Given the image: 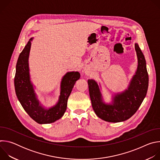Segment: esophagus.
<instances>
[{
  "mask_svg": "<svg viewBox=\"0 0 160 160\" xmlns=\"http://www.w3.org/2000/svg\"><path fill=\"white\" fill-rule=\"evenodd\" d=\"M85 74H86V75H88L90 74L89 72H88L87 70H85Z\"/></svg>",
  "mask_w": 160,
  "mask_h": 160,
  "instance_id": "1",
  "label": "esophagus"
}]
</instances>
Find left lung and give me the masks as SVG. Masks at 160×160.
Returning <instances> with one entry per match:
<instances>
[{"label":"left lung","mask_w":160,"mask_h":160,"mask_svg":"<svg viewBox=\"0 0 160 160\" xmlns=\"http://www.w3.org/2000/svg\"><path fill=\"white\" fill-rule=\"evenodd\" d=\"M138 65L127 88L115 93L111 101L106 102L101 92V85L94 79L88 80L89 95L92 108L101 119L112 123L125 121L133 116L144 99L148 88L149 77L144 56L138 43H135Z\"/></svg>","instance_id":"8db88e82"}]
</instances>
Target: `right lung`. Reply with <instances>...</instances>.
<instances>
[{
    "label": "right lung",
    "mask_w": 160,
    "mask_h": 160,
    "mask_svg": "<svg viewBox=\"0 0 160 160\" xmlns=\"http://www.w3.org/2000/svg\"><path fill=\"white\" fill-rule=\"evenodd\" d=\"M33 39L29 40L19 56L14 78L15 92L22 107L34 121L39 124L51 123L64 115L68 99L80 75L78 72H67L61 79L60 96L56 104L50 108L43 106L37 98L30 74L28 60Z\"/></svg>",
    "instance_id": "obj_1"
}]
</instances>
